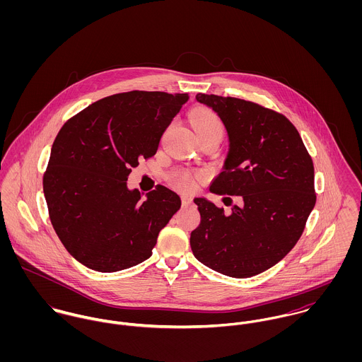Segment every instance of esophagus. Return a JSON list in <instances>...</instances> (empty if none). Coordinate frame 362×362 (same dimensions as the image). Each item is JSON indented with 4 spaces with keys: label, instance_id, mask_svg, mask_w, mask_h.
Returning a JSON list of instances; mask_svg holds the SVG:
<instances>
[{
    "label": "esophagus",
    "instance_id": "obj_1",
    "mask_svg": "<svg viewBox=\"0 0 362 362\" xmlns=\"http://www.w3.org/2000/svg\"><path fill=\"white\" fill-rule=\"evenodd\" d=\"M181 202H182V206H188V205H191L192 198L188 197V195H182V197H181Z\"/></svg>",
    "mask_w": 362,
    "mask_h": 362
}]
</instances>
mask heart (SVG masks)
<instances>
[{
	"mask_svg": "<svg viewBox=\"0 0 362 362\" xmlns=\"http://www.w3.org/2000/svg\"><path fill=\"white\" fill-rule=\"evenodd\" d=\"M192 127L198 138H206V136L221 138L224 131L223 122L220 121V118L209 110H198L192 115ZM174 184L177 185V188L182 191H192L197 185V177L189 173H182L174 178Z\"/></svg>",
	"mask_w": 362,
	"mask_h": 362,
	"instance_id": "1",
	"label": "heart"
}]
</instances>
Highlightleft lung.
Wrapping results in <instances>:
<instances>
[{
  "instance_id": "obj_1",
  "label": "left lung",
  "mask_w": 362,
  "mask_h": 362,
  "mask_svg": "<svg viewBox=\"0 0 362 362\" xmlns=\"http://www.w3.org/2000/svg\"><path fill=\"white\" fill-rule=\"evenodd\" d=\"M197 102L217 112L228 135L223 171L209 189L241 197L243 204L226 214L206 198H195L201 224L191 233V250L221 274L251 277L280 262L300 240L316 202L313 163L283 114L216 95L198 93Z\"/></svg>"
}]
</instances>
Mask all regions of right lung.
I'll use <instances>...</instances> for the list:
<instances>
[{"instance_id":"right-lung-1","label":"right lung","mask_w":362,"mask_h":362,"mask_svg":"<svg viewBox=\"0 0 362 362\" xmlns=\"http://www.w3.org/2000/svg\"><path fill=\"white\" fill-rule=\"evenodd\" d=\"M188 99V93H118L88 105L59 129L43 191L58 238L86 267L111 273L151 258L181 199L163 185L142 198L127 180L141 157L156 155Z\"/></svg>"}]
</instances>
